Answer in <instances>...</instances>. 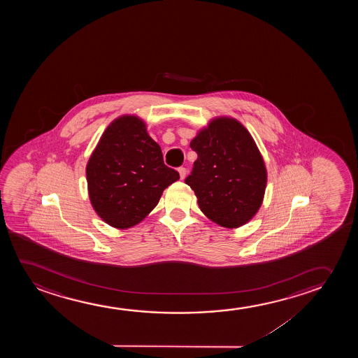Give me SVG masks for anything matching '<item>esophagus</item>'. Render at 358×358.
<instances>
[{
	"label": "esophagus",
	"mask_w": 358,
	"mask_h": 358,
	"mask_svg": "<svg viewBox=\"0 0 358 358\" xmlns=\"http://www.w3.org/2000/svg\"><path fill=\"white\" fill-rule=\"evenodd\" d=\"M178 173H180L181 180H185V178H186L187 170L185 167H180V169H178Z\"/></svg>",
	"instance_id": "esophagus-1"
}]
</instances>
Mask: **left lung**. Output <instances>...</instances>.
I'll return each instance as SVG.
<instances>
[{
    "instance_id": "8db88e82",
    "label": "left lung",
    "mask_w": 358,
    "mask_h": 358,
    "mask_svg": "<svg viewBox=\"0 0 358 358\" xmlns=\"http://www.w3.org/2000/svg\"><path fill=\"white\" fill-rule=\"evenodd\" d=\"M196 162L186 183L203 214L217 225L237 229L259 210L266 167L250 133L236 118H213L192 139Z\"/></svg>"
}]
</instances>
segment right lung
<instances>
[{
  "label": "right lung",
  "mask_w": 358,
  "mask_h": 358,
  "mask_svg": "<svg viewBox=\"0 0 358 358\" xmlns=\"http://www.w3.org/2000/svg\"><path fill=\"white\" fill-rule=\"evenodd\" d=\"M89 198L101 219L118 230L144 220L157 206L165 188L180 175L167 167L162 148L134 115L113 120L89 157Z\"/></svg>",
  "instance_id": "1"
}]
</instances>
